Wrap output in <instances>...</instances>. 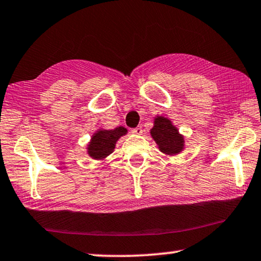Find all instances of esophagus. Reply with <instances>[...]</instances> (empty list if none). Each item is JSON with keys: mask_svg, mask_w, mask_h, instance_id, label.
Masks as SVG:
<instances>
[{"mask_svg": "<svg viewBox=\"0 0 261 261\" xmlns=\"http://www.w3.org/2000/svg\"><path fill=\"white\" fill-rule=\"evenodd\" d=\"M131 132H132V134H134V135L139 136V135L143 134V129H142L141 126H137V127H135V129H132Z\"/></svg>", "mask_w": 261, "mask_h": 261, "instance_id": "esophagus-1", "label": "esophagus"}]
</instances>
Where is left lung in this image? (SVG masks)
I'll return each instance as SVG.
<instances>
[{"instance_id":"1","label":"left lung","mask_w":261,"mask_h":261,"mask_svg":"<svg viewBox=\"0 0 261 261\" xmlns=\"http://www.w3.org/2000/svg\"><path fill=\"white\" fill-rule=\"evenodd\" d=\"M150 135L163 153L176 155L185 149L184 136L180 135L173 123L164 116H155Z\"/></svg>"}]
</instances>
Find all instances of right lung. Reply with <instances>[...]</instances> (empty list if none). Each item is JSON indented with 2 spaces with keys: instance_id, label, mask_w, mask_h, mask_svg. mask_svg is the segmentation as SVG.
Segmentation results:
<instances>
[{
  "instance_id": "right-lung-1",
  "label": "right lung",
  "mask_w": 261,
  "mask_h": 261,
  "mask_svg": "<svg viewBox=\"0 0 261 261\" xmlns=\"http://www.w3.org/2000/svg\"><path fill=\"white\" fill-rule=\"evenodd\" d=\"M126 134L127 130L123 126H118L112 130L98 129L91 136L90 142L88 143V154L96 161H104L109 154L114 152L118 139Z\"/></svg>"
}]
</instances>
